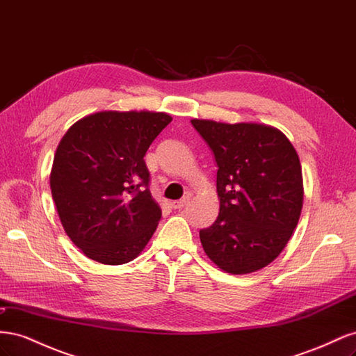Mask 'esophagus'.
I'll return each mask as SVG.
<instances>
[{
    "label": "esophagus",
    "mask_w": 356,
    "mask_h": 356,
    "mask_svg": "<svg viewBox=\"0 0 356 356\" xmlns=\"http://www.w3.org/2000/svg\"><path fill=\"white\" fill-rule=\"evenodd\" d=\"M188 202H190V196H186V197H182L179 200L172 202V208H174V209H182V208L186 207V204H188Z\"/></svg>",
    "instance_id": "1"
}]
</instances>
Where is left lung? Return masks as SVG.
Wrapping results in <instances>:
<instances>
[{
    "mask_svg": "<svg viewBox=\"0 0 356 356\" xmlns=\"http://www.w3.org/2000/svg\"><path fill=\"white\" fill-rule=\"evenodd\" d=\"M217 163L220 212L199 232L204 252L224 272L245 275L282 252L303 207L296 148L277 129L193 118Z\"/></svg>",
    "mask_w": 356,
    "mask_h": 356,
    "instance_id": "8db88e82",
    "label": "left lung"
}]
</instances>
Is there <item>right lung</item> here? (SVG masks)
<instances>
[{
    "mask_svg": "<svg viewBox=\"0 0 356 356\" xmlns=\"http://www.w3.org/2000/svg\"><path fill=\"white\" fill-rule=\"evenodd\" d=\"M172 122L165 113L102 111L70 127L50 174L60 222L86 257L124 264L156 232L161 209L144 156Z\"/></svg>",
    "mask_w": 356,
    "mask_h": 356,
    "instance_id": "right-lung-1",
    "label": "right lung"
}]
</instances>
